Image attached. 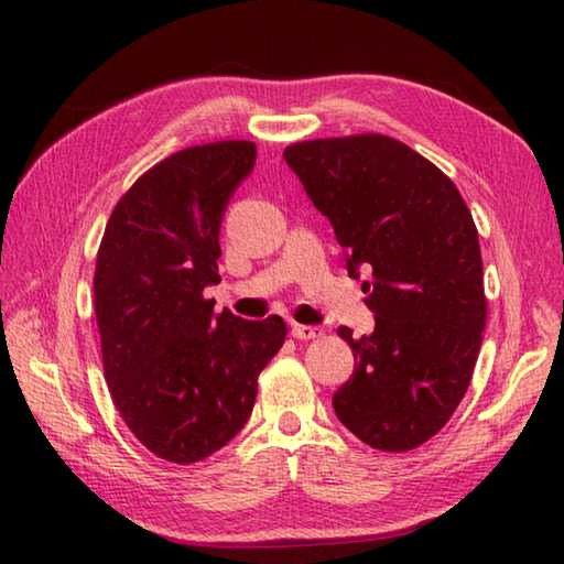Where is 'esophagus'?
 <instances>
[{
  "instance_id": "34e87169",
  "label": "esophagus",
  "mask_w": 564,
  "mask_h": 564,
  "mask_svg": "<svg viewBox=\"0 0 564 564\" xmlns=\"http://www.w3.org/2000/svg\"><path fill=\"white\" fill-rule=\"evenodd\" d=\"M291 336L299 340H316V338L326 336V330H323L321 326H301V323H293Z\"/></svg>"
}]
</instances>
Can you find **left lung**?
Here are the masks:
<instances>
[{
	"mask_svg": "<svg viewBox=\"0 0 564 564\" xmlns=\"http://www.w3.org/2000/svg\"><path fill=\"white\" fill-rule=\"evenodd\" d=\"M313 206L328 218L376 316L348 340L356 370L333 410L362 443L386 453L423 445L470 386L488 303L477 228L441 169L380 133L301 141L283 151Z\"/></svg>",
	"mask_w": 564,
	"mask_h": 564,
	"instance_id": "left-lung-1",
	"label": "left lung"
}]
</instances>
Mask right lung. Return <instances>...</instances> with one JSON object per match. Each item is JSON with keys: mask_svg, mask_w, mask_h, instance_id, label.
I'll use <instances>...</instances> for the list:
<instances>
[{"mask_svg": "<svg viewBox=\"0 0 564 564\" xmlns=\"http://www.w3.org/2000/svg\"><path fill=\"white\" fill-rule=\"evenodd\" d=\"M256 144L218 141L149 169L111 212L94 271L104 378L129 431L161 460H204L251 415L285 340L281 316L243 321L204 299L218 234Z\"/></svg>", "mask_w": 564, "mask_h": 564, "instance_id": "add662e5", "label": "right lung"}]
</instances>
